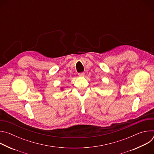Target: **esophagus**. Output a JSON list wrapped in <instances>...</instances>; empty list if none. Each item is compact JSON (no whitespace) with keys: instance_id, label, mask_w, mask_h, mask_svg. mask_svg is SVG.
Returning a JSON list of instances; mask_svg holds the SVG:
<instances>
[{"instance_id":"obj_1","label":"esophagus","mask_w":154,"mask_h":154,"mask_svg":"<svg viewBox=\"0 0 154 154\" xmlns=\"http://www.w3.org/2000/svg\"><path fill=\"white\" fill-rule=\"evenodd\" d=\"M79 75L80 77H84V76H85V73H84V72L79 73Z\"/></svg>"}]
</instances>
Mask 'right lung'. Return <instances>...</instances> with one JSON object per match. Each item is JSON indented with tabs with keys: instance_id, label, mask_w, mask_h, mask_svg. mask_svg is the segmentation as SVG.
Masks as SVG:
<instances>
[{
	"instance_id": "add662e5",
	"label": "right lung",
	"mask_w": 154,
	"mask_h": 154,
	"mask_svg": "<svg viewBox=\"0 0 154 154\" xmlns=\"http://www.w3.org/2000/svg\"><path fill=\"white\" fill-rule=\"evenodd\" d=\"M64 89H63V88L62 87V88H61V90H63Z\"/></svg>"
}]
</instances>
